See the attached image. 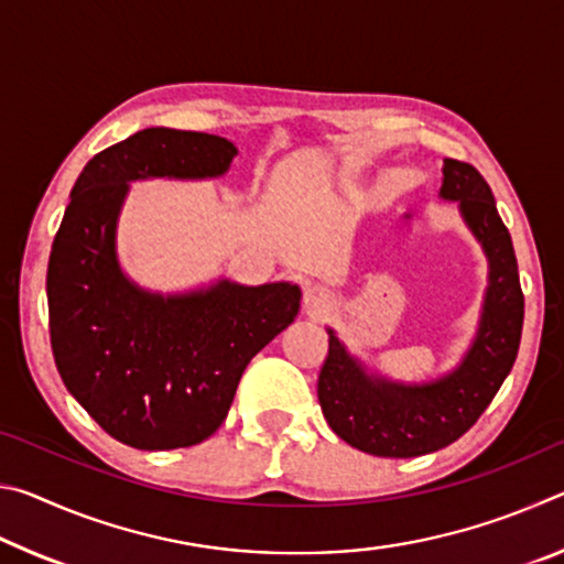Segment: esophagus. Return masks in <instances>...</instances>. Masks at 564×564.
<instances>
[{"label":"esophagus","instance_id":"esophagus-1","mask_svg":"<svg viewBox=\"0 0 564 564\" xmlns=\"http://www.w3.org/2000/svg\"><path fill=\"white\" fill-rule=\"evenodd\" d=\"M303 301H305V308H308L311 313H323L330 308V295L323 289H318V285H313V289L305 291Z\"/></svg>","mask_w":564,"mask_h":564}]
</instances>
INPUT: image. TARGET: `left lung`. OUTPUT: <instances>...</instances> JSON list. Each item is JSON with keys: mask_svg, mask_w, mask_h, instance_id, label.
Wrapping results in <instances>:
<instances>
[{"mask_svg": "<svg viewBox=\"0 0 564 564\" xmlns=\"http://www.w3.org/2000/svg\"><path fill=\"white\" fill-rule=\"evenodd\" d=\"M441 196L460 204L490 263L480 326L460 366L431 383H395L368 373L328 328V356L318 376L321 410L333 433L378 457H415L455 443L492 403L518 358L524 295L512 238L488 181L465 161L445 159Z\"/></svg>", "mask_w": 564, "mask_h": 564, "instance_id": "obj_1", "label": "left lung"}]
</instances>
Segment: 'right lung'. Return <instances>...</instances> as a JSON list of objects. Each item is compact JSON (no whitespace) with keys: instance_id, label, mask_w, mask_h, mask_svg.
I'll return each mask as SVG.
<instances>
[{"instance_id":"obj_1","label":"right lung","mask_w":564,"mask_h":564,"mask_svg":"<svg viewBox=\"0 0 564 564\" xmlns=\"http://www.w3.org/2000/svg\"><path fill=\"white\" fill-rule=\"evenodd\" d=\"M238 154L214 133L144 129L99 151L54 236L46 301L56 370L119 443L174 451L206 441L251 358L301 308L293 283L218 281L191 293L139 289L117 259V221L139 178H216Z\"/></svg>"}]
</instances>
